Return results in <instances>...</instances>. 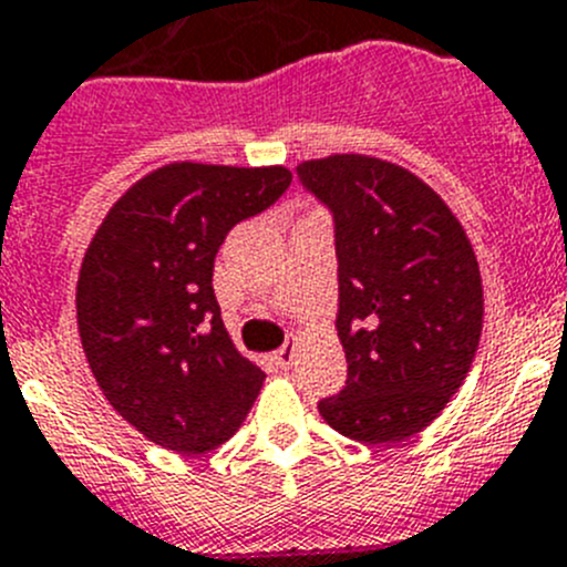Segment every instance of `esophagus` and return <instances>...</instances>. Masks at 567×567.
<instances>
[{"label":"esophagus","mask_w":567,"mask_h":567,"mask_svg":"<svg viewBox=\"0 0 567 567\" xmlns=\"http://www.w3.org/2000/svg\"><path fill=\"white\" fill-rule=\"evenodd\" d=\"M290 361H293V347H288V343H285V347H279L277 352H274V363H277L279 369H288Z\"/></svg>","instance_id":"34e87169"}]
</instances>
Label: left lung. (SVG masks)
Segmentation results:
<instances>
[{
    "mask_svg": "<svg viewBox=\"0 0 567 567\" xmlns=\"http://www.w3.org/2000/svg\"><path fill=\"white\" fill-rule=\"evenodd\" d=\"M296 176L336 235L347 385L319 400V414L355 442H403L442 414L478 349L473 246L447 204L391 162L347 153L299 164Z\"/></svg>",
    "mask_w": 567,
    "mask_h": 567,
    "instance_id": "8db88e82",
    "label": "left lung"
}]
</instances>
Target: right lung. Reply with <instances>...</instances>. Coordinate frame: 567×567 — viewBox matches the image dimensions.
<instances>
[{
  "label": "right lung",
  "mask_w": 567,
  "mask_h": 567,
  "mask_svg": "<svg viewBox=\"0 0 567 567\" xmlns=\"http://www.w3.org/2000/svg\"><path fill=\"white\" fill-rule=\"evenodd\" d=\"M285 167L178 162L111 206L78 279V330L105 400L167 451H215L251 411L266 372L240 355L212 288L240 220L277 204Z\"/></svg>",
  "instance_id": "add662e5"
}]
</instances>
